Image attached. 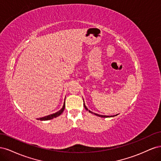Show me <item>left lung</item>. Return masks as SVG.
<instances>
[{
    "label": "left lung",
    "instance_id": "8db88e82",
    "mask_svg": "<svg viewBox=\"0 0 161 161\" xmlns=\"http://www.w3.org/2000/svg\"><path fill=\"white\" fill-rule=\"evenodd\" d=\"M84 107H85V108L86 109V110H88V109L86 108V105H85V104L84 103ZM89 111L90 112V113H92V112H91V111H89ZM95 115H97V116H99V117H101V118H109V117H113V116H108V115H99V114H95ZM118 115V114H117ZM115 115H114V117Z\"/></svg>",
    "mask_w": 161,
    "mask_h": 161
}]
</instances>
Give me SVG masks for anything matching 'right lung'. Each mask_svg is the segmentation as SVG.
Here are the masks:
<instances>
[{"label": "right lung", "instance_id": "1", "mask_svg": "<svg viewBox=\"0 0 161 161\" xmlns=\"http://www.w3.org/2000/svg\"><path fill=\"white\" fill-rule=\"evenodd\" d=\"M64 109H65V101H64V105H63V107H62V108L60 110L57 111L56 113L49 115H47V116H45V117H43V118H40V119H40L41 121H46V120H50V119H52L54 118H56V117L59 116L60 115H61L62 114V112L64 111Z\"/></svg>", "mask_w": 161, "mask_h": 161}]
</instances>
